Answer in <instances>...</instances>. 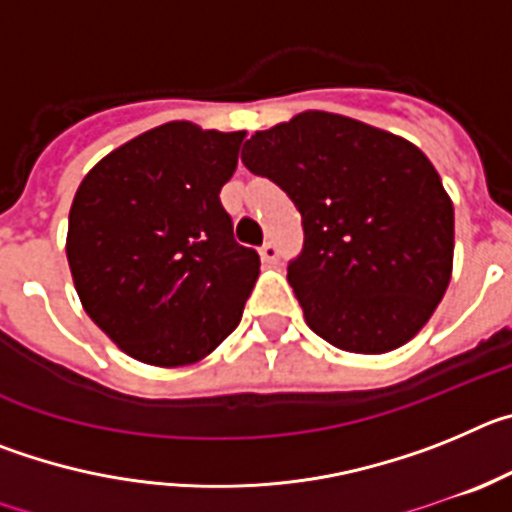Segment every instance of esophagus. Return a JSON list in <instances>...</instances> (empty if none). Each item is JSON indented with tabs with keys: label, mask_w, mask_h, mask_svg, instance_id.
<instances>
[{
	"label": "esophagus",
	"mask_w": 512,
	"mask_h": 512,
	"mask_svg": "<svg viewBox=\"0 0 512 512\" xmlns=\"http://www.w3.org/2000/svg\"><path fill=\"white\" fill-rule=\"evenodd\" d=\"M259 253H261V261H264V264H277V259H279V251H277V246H274V243H264V246L259 248Z\"/></svg>",
	"instance_id": "obj_1"
}]
</instances>
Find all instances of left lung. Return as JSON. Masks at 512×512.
Returning a JSON list of instances; mask_svg holds the SVG:
<instances>
[{"mask_svg": "<svg viewBox=\"0 0 512 512\" xmlns=\"http://www.w3.org/2000/svg\"><path fill=\"white\" fill-rule=\"evenodd\" d=\"M241 158L302 215L305 248L287 279L305 323L351 354L418 336L454 269V205L428 156L354 117L307 110L251 135Z\"/></svg>", "mask_w": 512, "mask_h": 512, "instance_id": "8db88e82", "label": "left lung"}]
</instances>
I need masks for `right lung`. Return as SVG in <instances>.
<instances>
[{"mask_svg":"<svg viewBox=\"0 0 512 512\" xmlns=\"http://www.w3.org/2000/svg\"><path fill=\"white\" fill-rule=\"evenodd\" d=\"M246 138L174 120L99 161L69 212L76 295L104 336L151 366H187L241 323L259 253L235 243L220 189Z\"/></svg>","mask_w":512,"mask_h":512,"instance_id":"1","label":"right lung"}]
</instances>
